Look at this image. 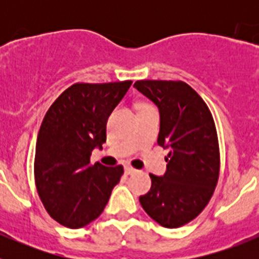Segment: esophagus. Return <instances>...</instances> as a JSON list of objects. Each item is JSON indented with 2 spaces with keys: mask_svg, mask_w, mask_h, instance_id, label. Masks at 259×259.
<instances>
[{
  "mask_svg": "<svg viewBox=\"0 0 259 259\" xmlns=\"http://www.w3.org/2000/svg\"><path fill=\"white\" fill-rule=\"evenodd\" d=\"M124 171H125V174H127V175H132V174L136 172L137 170H136V168H134L132 166H125Z\"/></svg>",
  "mask_w": 259,
  "mask_h": 259,
  "instance_id": "1",
  "label": "esophagus"
}]
</instances>
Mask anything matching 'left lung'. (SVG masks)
Masks as SVG:
<instances>
[{
  "label": "left lung",
  "mask_w": 259,
  "mask_h": 259,
  "mask_svg": "<svg viewBox=\"0 0 259 259\" xmlns=\"http://www.w3.org/2000/svg\"><path fill=\"white\" fill-rule=\"evenodd\" d=\"M134 87L159 109L158 144L170 148L166 174H149L152 187L140 197L141 206L163 227H182L206 207L218 183L221 153L214 118L184 81L137 80Z\"/></svg>",
  "instance_id": "obj_1"
}]
</instances>
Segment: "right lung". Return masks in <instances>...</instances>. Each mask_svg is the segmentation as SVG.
I'll return each instance as SVG.
<instances>
[{
  "instance_id": "add662e5",
  "label": "right lung",
  "mask_w": 259,
  "mask_h": 259,
  "mask_svg": "<svg viewBox=\"0 0 259 259\" xmlns=\"http://www.w3.org/2000/svg\"><path fill=\"white\" fill-rule=\"evenodd\" d=\"M131 84L75 83L42 119L35 152L36 188L48 214L65 227H84L98 218L124 172L122 164H91V154L106 141L107 118Z\"/></svg>"
}]
</instances>
